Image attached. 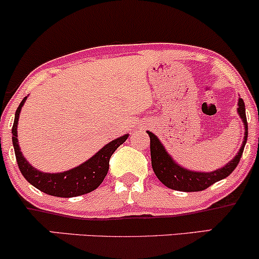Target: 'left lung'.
I'll return each mask as SVG.
<instances>
[{"mask_svg": "<svg viewBox=\"0 0 259 259\" xmlns=\"http://www.w3.org/2000/svg\"><path fill=\"white\" fill-rule=\"evenodd\" d=\"M237 105H239L237 112H239L241 120L243 121V124H245V138H243V143L241 145L239 153L236 154V156L230 162H228L222 168L211 171V172H197V171H191L180 166L168 155L166 150H165L164 145L160 143L158 137L155 135H153L152 132H148V135L150 137L152 166L156 177L160 180V182H162L166 187L171 188V190L182 191V192H198V191L205 190L209 186H211L213 184H215V182L230 175L241 160L243 148H245L247 137H248L245 103H243V100L241 98L239 99V104Z\"/></svg>", "mask_w": 259, "mask_h": 259, "instance_id": "1", "label": "left lung"}]
</instances>
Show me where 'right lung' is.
I'll return each instance as SVG.
<instances>
[{
	"mask_svg": "<svg viewBox=\"0 0 259 259\" xmlns=\"http://www.w3.org/2000/svg\"><path fill=\"white\" fill-rule=\"evenodd\" d=\"M25 100H27V97L23 99L17 109L12 127V142L17 164H18L20 172L24 176V179L41 192L55 197H63V198L82 196V194L89 193L98 188L109 171L110 158L115 153V150L126 141L128 135H124L110 142L105 147L101 148L95 155H93L89 160L80 164L79 166L59 174L41 172L37 168L31 166L28 160H25L18 145L17 124H18L20 110L24 105Z\"/></svg>",
	"mask_w": 259,
	"mask_h": 259,
	"instance_id": "1",
	"label": "right lung"
}]
</instances>
